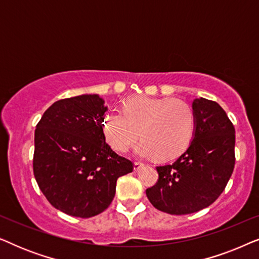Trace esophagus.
Here are the masks:
<instances>
[{
    "mask_svg": "<svg viewBox=\"0 0 259 259\" xmlns=\"http://www.w3.org/2000/svg\"><path fill=\"white\" fill-rule=\"evenodd\" d=\"M144 164L143 162H134V171H139L140 168L144 167Z\"/></svg>",
    "mask_w": 259,
    "mask_h": 259,
    "instance_id": "34e87169",
    "label": "esophagus"
}]
</instances>
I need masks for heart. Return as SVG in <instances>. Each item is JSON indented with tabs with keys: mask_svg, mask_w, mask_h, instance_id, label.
Returning a JSON list of instances; mask_svg holds the SVG:
<instances>
[{
	"mask_svg": "<svg viewBox=\"0 0 259 259\" xmlns=\"http://www.w3.org/2000/svg\"><path fill=\"white\" fill-rule=\"evenodd\" d=\"M102 132L113 150L126 152L137 140L136 153L160 160L179 157L186 151L196 131V114L185 101L147 97L130 98L122 112L107 113Z\"/></svg>",
	"mask_w": 259,
	"mask_h": 259,
	"instance_id": "obj_1",
	"label": "heart"
}]
</instances>
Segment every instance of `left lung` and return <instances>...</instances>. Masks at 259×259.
Returning a JSON list of instances; mask_svg holds the SVG:
<instances>
[{"label":"left lung","mask_w":259,"mask_h":259,"mask_svg":"<svg viewBox=\"0 0 259 259\" xmlns=\"http://www.w3.org/2000/svg\"><path fill=\"white\" fill-rule=\"evenodd\" d=\"M196 131L175 162L157 166L155 185L146 196L159 211L190 214L210 206L225 190L235 168V127L215 101L194 99Z\"/></svg>","instance_id":"8db88e82"}]
</instances>
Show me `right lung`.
<instances>
[{
  "label": "right lung",
  "mask_w": 259,
  "mask_h": 259,
  "mask_svg": "<svg viewBox=\"0 0 259 259\" xmlns=\"http://www.w3.org/2000/svg\"><path fill=\"white\" fill-rule=\"evenodd\" d=\"M106 111L97 94L62 99L44 113L35 130L37 185L53 206L73 217L104 212L119 177L133 171V162L106 143L101 126Z\"/></svg>",
  "instance_id": "add662e5"
}]
</instances>
